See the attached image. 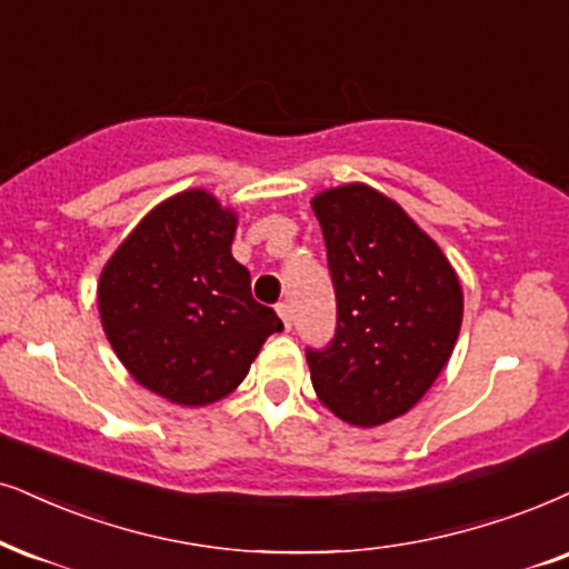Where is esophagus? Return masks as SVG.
<instances>
[{"mask_svg":"<svg viewBox=\"0 0 569 569\" xmlns=\"http://www.w3.org/2000/svg\"><path fill=\"white\" fill-rule=\"evenodd\" d=\"M276 309H278V318L283 320V328L291 330V307L286 305V301H280V305H278Z\"/></svg>","mask_w":569,"mask_h":569,"instance_id":"1","label":"esophagus"}]
</instances>
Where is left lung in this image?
<instances>
[{
    "label": "left lung",
    "instance_id": "8db88e82",
    "mask_svg": "<svg viewBox=\"0 0 569 569\" xmlns=\"http://www.w3.org/2000/svg\"><path fill=\"white\" fill-rule=\"evenodd\" d=\"M336 289V338L307 351L320 405L357 428L407 415L428 393L462 328V283L441 247L368 183L315 193Z\"/></svg>",
    "mask_w": 569,
    "mask_h": 569
}]
</instances>
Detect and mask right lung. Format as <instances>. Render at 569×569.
Listing matches in <instances>:
<instances>
[{
    "label": "right lung",
    "mask_w": 569,
    "mask_h": 569,
    "mask_svg": "<svg viewBox=\"0 0 569 569\" xmlns=\"http://www.w3.org/2000/svg\"><path fill=\"white\" fill-rule=\"evenodd\" d=\"M233 207L207 189L172 193L139 220L97 283L107 341L136 383L178 407L236 391L268 336L283 330L251 299L233 260Z\"/></svg>",
    "instance_id": "obj_1"
}]
</instances>
